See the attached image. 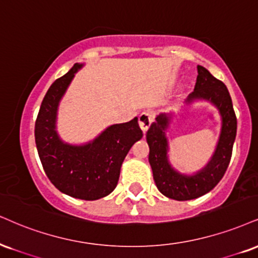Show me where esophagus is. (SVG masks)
<instances>
[{"label": "esophagus", "mask_w": 258, "mask_h": 258, "mask_svg": "<svg viewBox=\"0 0 258 258\" xmlns=\"http://www.w3.org/2000/svg\"><path fill=\"white\" fill-rule=\"evenodd\" d=\"M154 117L149 111H143V113L139 114V126L143 130V132H147L150 127L151 122H153Z\"/></svg>", "instance_id": "obj_1"}]
</instances>
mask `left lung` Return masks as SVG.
Listing matches in <instances>:
<instances>
[{"label": "left lung", "instance_id": "1", "mask_svg": "<svg viewBox=\"0 0 258 258\" xmlns=\"http://www.w3.org/2000/svg\"><path fill=\"white\" fill-rule=\"evenodd\" d=\"M197 72L196 86L186 98L185 104L188 105L196 101L209 102L218 109L221 117L219 141L206 166L194 174H184L170 164L166 132L174 117L173 113L159 114L147 132V142L150 148L149 162L153 169L155 184L161 194L175 201L195 200L212 191L219 184L231 161L237 135V117L226 85L203 66H197Z\"/></svg>", "mask_w": 258, "mask_h": 258}]
</instances>
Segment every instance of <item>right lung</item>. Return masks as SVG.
<instances>
[{
  "label": "right lung",
  "instance_id": "add662e5",
  "mask_svg": "<svg viewBox=\"0 0 258 258\" xmlns=\"http://www.w3.org/2000/svg\"><path fill=\"white\" fill-rule=\"evenodd\" d=\"M84 63H76L49 88L35 125V139L46 176L57 190L85 201L103 198L119 181L121 164L136 142L143 137L138 117L114 123L84 144L62 141L56 130L57 110L68 86Z\"/></svg>",
  "mask_w": 258,
  "mask_h": 258
}]
</instances>
